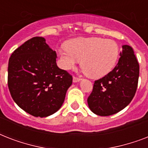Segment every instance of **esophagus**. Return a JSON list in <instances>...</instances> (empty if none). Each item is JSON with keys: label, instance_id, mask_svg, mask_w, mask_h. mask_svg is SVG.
Masks as SVG:
<instances>
[{"label": "esophagus", "instance_id": "34e87169", "mask_svg": "<svg viewBox=\"0 0 148 148\" xmlns=\"http://www.w3.org/2000/svg\"><path fill=\"white\" fill-rule=\"evenodd\" d=\"M80 81H81V78H79V77H73V82H74V83L79 82Z\"/></svg>", "mask_w": 148, "mask_h": 148}]
</instances>
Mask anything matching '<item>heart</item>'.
Segmentation results:
<instances>
[{"label":"heart","instance_id":"obj_1","mask_svg":"<svg viewBox=\"0 0 148 148\" xmlns=\"http://www.w3.org/2000/svg\"><path fill=\"white\" fill-rule=\"evenodd\" d=\"M60 67L73 69L81 60V68L91 78H101L110 73L119 57V47L112 40L102 38H78L69 40L58 51Z\"/></svg>","mask_w":148,"mask_h":148}]
</instances>
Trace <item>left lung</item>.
Returning a JSON list of instances; mask_svg holds the SVG:
<instances>
[{
	"label": "left lung",
	"instance_id": "obj_1",
	"mask_svg": "<svg viewBox=\"0 0 148 148\" xmlns=\"http://www.w3.org/2000/svg\"><path fill=\"white\" fill-rule=\"evenodd\" d=\"M134 53L131 46L123 45L117 66L103 77L95 81L88 103L95 114H114L132 101L139 77V64Z\"/></svg>",
	"mask_w": 148,
	"mask_h": 148
}]
</instances>
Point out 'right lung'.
Here are the masks:
<instances>
[{"label": "right lung", "mask_w": 148, "mask_h": 148, "mask_svg": "<svg viewBox=\"0 0 148 148\" xmlns=\"http://www.w3.org/2000/svg\"><path fill=\"white\" fill-rule=\"evenodd\" d=\"M57 54L41 37L24 43L8 63V88L14 102L34 117H48L62 106L72 77L60 69Z\"/></svg>", "instance_id": "1"}]
</instances>
